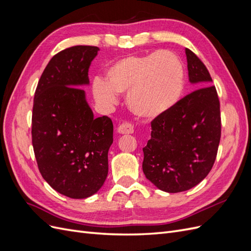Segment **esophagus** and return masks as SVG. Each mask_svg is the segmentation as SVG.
Here are the masks:
<instances>
[{
	"mask_svg": "<svg viewBox=\"0 0 251 251\" xmlns=\"http://www.w3.org/2000/svg\"><path fill=\"white\" fill-rule=\"evenodd\" d=\"M118 133L120 134H133L134 133V126L130 123H124L118 126Z\"/></svg>",
	"mask_w": 251,
	"mask_h": 251,
	"instance_id": "esophagus-1",
	"label": "esophagus"
}]
</instances>
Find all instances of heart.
Wrapping results in <instances>:
<instances>
[{
  "label": "heart",
  "mask_w": 251,
  "mask_h": 251,
  "mask_svg": "<svg viewBox=\"0 0 251 251\" xmlns=\"http://www.w3.org/2000/svg\"><path fill=\"white\" fill-rule=\"evenodd\" d=\"M184 89V68L170 51L130 55L114 63L105 72V81L95 78L93 94L102 104L111 105L118 94L126 100L136 115L154 119L174 108Z\"/></svg>",
  "instance_id": "1"
}]
</instances>
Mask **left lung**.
Here are the masks:
<instances>
[{"instance_id":"obj_1","label":"left lung","mask_w":251,"mask_h":251,"mask_svg":"<svg viewBox=\"0 0 251 251\" xmlns=\"http://www.w3.org/2000/svg\"><path fill=\"white\" fill-rule=\"evenodd\" d=\"M188 78L199 89L151 120L142 170L159 189L180 193L199 184L215 163L221 138V113L207 68L185 48Z\"/></svg>"}]
</instances>
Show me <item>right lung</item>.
Returning a JSON list of instances; mask_svg holds the SVG:
<instances>
[{
	"mask_svg": "<svg viewBox=\"0 0 251 251\" xmlns=\"http://www.w3.org/2000/svg\"><path fill=\"white\" fill-rule=\"evenodd\" d=\"M98 50L74 46L56 53L34 93L31 135L37 166L53 189L72 199L94 195L108 176L113 123L108 116L94 118L78 88L89 83Z\"/></svg>",
	"mask_w": 251,
	"mask_h": 251,
	"instance_id": "right-lung-1",
	"label": "right lung"
}]
</instances>
